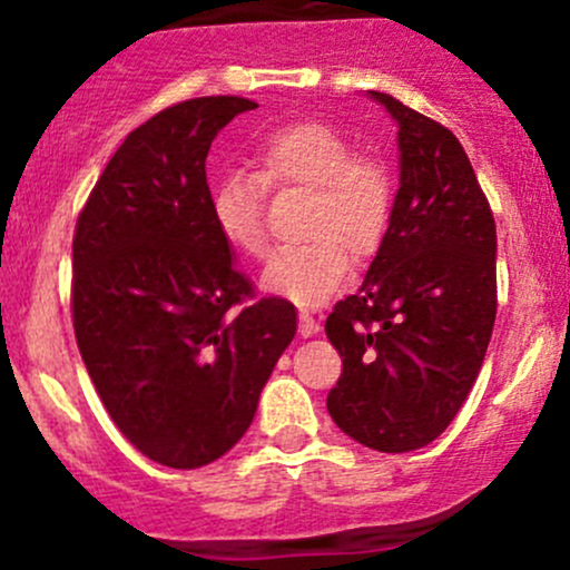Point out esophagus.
I'll use <instances>...</instances> for the list:
<instances>
[{
  "label": "esophagus",
  "instance_id": "34e87169",
  "mask_svg": "<svg viewBox=\"0 0 570 570\" xmlns=\"http://www.w3.org/2000/svg\"><path fill=\"white\" fill-rule=\"evenodd\" d=\"M297 331H301L303 338H308V336H314V333H320V322L314 320L308 312H303L301 314V327H297Z\"/></svg>",
  "mask_w": 570,
  "mask_h": 570
}]
</instances>
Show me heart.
Masks as SVG:
<instances>
[{"instance_id":"b5f03b06","label":"heart","mask_w":570,"mask_h":570,"mask_svg":"<svg viewBox=\"0 0 570 570\" xmlns=\"http://www.w3.org/2000/svg\"><path fill=\"white\" fill-rule=\"evenodd\" d=\"M258 176L228 170L212 189V220L220 237L243 256L267 253L264 195L267 184L312 189L301 248L281 250L262 275V289L297 306H320L342 286L350 256L364 258L386 237L394 206V178L381 159L358 157L353 142L320 120L278 126L256 151Z\"/></svg>"}]
</instances>
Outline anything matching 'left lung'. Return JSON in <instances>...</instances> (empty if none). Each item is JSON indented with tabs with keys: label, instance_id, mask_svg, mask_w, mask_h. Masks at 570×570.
<instances>
[{
	"label": "left lung",
	"instance_id": "8db88e82",
	"mask_svg": "<svg viewBox=\"0 0 570 570\" xmlns=\"http://www.w3.org/2000/svg\"><path fill=\"white\" fill-rule=\"evenodd\" d=\"M396 124L400 189L358 292L325 333L342 355L327 413L377 452L439 439L480 375L497 320V223L446 126L370 90Z\"/></svg>",
	"mask_w": 570,
	"mask_h": 570
}]
</instances>
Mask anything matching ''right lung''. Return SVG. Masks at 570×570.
I'll use <instances>...</instances> for the list:
<instances>
[{
	"label": "right lung",
	"mask_w": 570,
	"mask_h": 570,
	"mask_svg": "<svg viewBox=\"0 0 570 570\" xmlns=\"http://www.w3.org/2000/svg\"><path fill=\"white\" fill-rule=\"evenodd\" d=\"M256 107L204 96L137 126L73 234V333L90 381L115 428L170 469H200L243 439L297 331L289 301H250L212 220L206 154Z\"/></svg>",
	"instance_id": "right-lung-1"
}]
</instances>
